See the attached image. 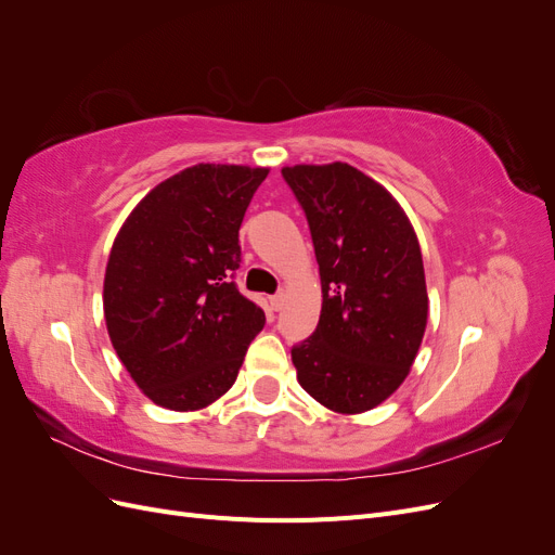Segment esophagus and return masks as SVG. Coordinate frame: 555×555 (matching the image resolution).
Wrapping results in <instances>:
<instances>
[{"instance_id":"34e87169","label":"esophagus","mask_w":555,"mask_h":555,"mask_svg":"<svg viewBox=\"0 0 555 555\" xmlns=\"http://www.w3.org/2000/svg\"><path fill=\"white\" fill-rule=\"evenodd\" d=\"M282 306H284V292H280V294H275V296H271V308L278 312V310H282Z\"/></svg>"}]
</instances>
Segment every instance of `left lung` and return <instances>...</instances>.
Listing matches in <instances>:
<instances>
[{
	"instance_id": "1",
	"label": "left lung",
	"mask_w": 555,
	"mask_h": 555,
	"mask_svg": "<svg viewBox=\"0 0 555 555\" xmlns=\"http://www.w3.org/2000/svg\"><path fill=\"white\" fill-rule=\"evenodd\" d=\"M322 278L317 331L292 349L298 384L324 408L361 414L410 375L428 322L422 247L393 194L345 162L284 166Z\"/></svg>"
}]
</instances>
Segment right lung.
<instances>
[{"label": "right lung", "mask_w": 555, "mask_h": 555, "mask_svg": "<svg viewBox=\"0 0 555 555\" xmlns=\"http://www.w3.org/2000/svg\"><path fill=\"white\" fill-rule=\"evenodd\" d=\"M266 166L196 164L150 190L113 241L104 319L117 359L159 408L222 398L266 314L231 282Z\"/></svg>", "instance_id": "add662e5"}]
</instances>
